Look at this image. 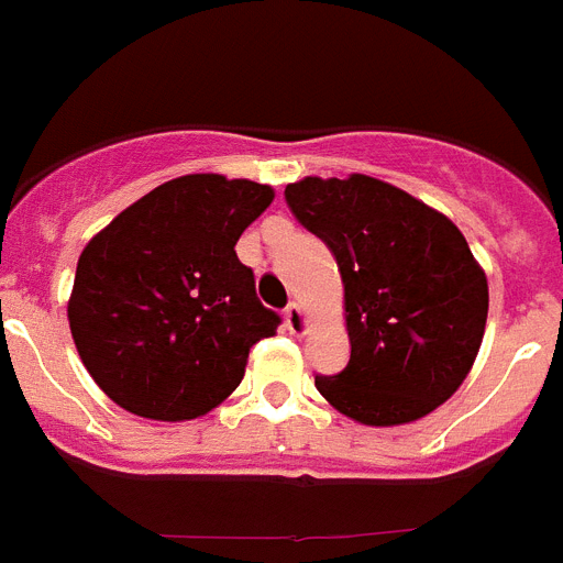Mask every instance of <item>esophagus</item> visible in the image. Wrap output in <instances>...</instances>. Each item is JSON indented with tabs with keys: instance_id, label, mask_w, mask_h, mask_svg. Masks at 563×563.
I'll use <instances>...</instances> for the list:
<instances>
[{
	"instance_id": "esophagus-1",
	"label": "esophagus",
	"mask_w": 563,
	"mask_h": 563,
	"mask_svg": "<svg viewBox=\"0 0 563 563\" xmlns=\"http://www.w3.org/2000/svg\"><path fill=\"white\" fill-rule=\"evenodd\" d=\"M283 320H286V329H289L291 334H306V329H309V320H306V311L300 303L286 306V311H283Z\"/></svg>"
}]
</instances>
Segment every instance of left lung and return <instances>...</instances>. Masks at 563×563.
Masks as SVG:
<instances>
[{"instance_id":"8db88e82","label":"left lung","mask_w":563,"mask_h":563,"mask_svg":"<svg viewBox=\"0 0 563 563\" xmlns=\"http://www.w3.org/2000/svg\"><path fill=\"white\" fill-rule=\"evenodd\" d=\"M286 206L343 277L352 354L338 375H314L320 395L369 427L409 423L452 398L489 309L486 277L455 223L363 174L291 183Z\"/></svg>"}]
</instances>
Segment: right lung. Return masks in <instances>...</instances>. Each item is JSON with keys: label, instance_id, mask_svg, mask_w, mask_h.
<instances>
[{"label": "right lung", "instance_id": "obj_1", "mask_svg": "<svg viewBox=\"0 0 563 563\" xmlns=\"http://www.w3.org/2000/svg\"><path fill=\"white\" fill-rule=\"evenodd\" d=\"M272 200L252 179L188 174L85 245L70 334L113 404L140 418L191 420L238 389L249 349L280 325L234 252Z\"/></svg>", "mask_w": 563, "mask_h": 563}]
</instances>
